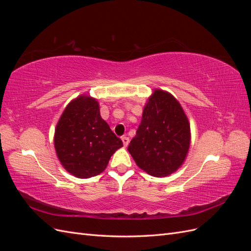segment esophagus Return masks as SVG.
Returning a JSON list of instances; mask_svg holds the SVG:
<instances>
[{"label":"esophagus","instance_id":"1","mask_svg":"<svg viewBox=\"0 0 251 251\" xmlns=\"http://www.w3.org/2000/svg\"><path fill=\"white\" fill-rule=\"evenodd\" d=\"M121 140H123V142H124V146H125V147H127V146H128V143H130V138L126 137V136H124V137L121 138Z\"/></svg>","mask_w":251,"mask_h":251}]
</instances>
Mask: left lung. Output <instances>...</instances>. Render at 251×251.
<instances>
[{
	"mask_svg": "<svg viewBox=\"0 0 251 251\" xmlns=\"http://www.w3.org/2000/svg\"><path fill=\"white\" fill-rule=\"evenodd\" d=\"M191 146V126L180 102L155 89L127 151L136 164L154 177H166L183 164Z\"/></svg>",
	"mask_w": 251,
	"mask_h": 251,
	"instance_id": "obj_1",
	"label": "left lung"
}]
</instances>
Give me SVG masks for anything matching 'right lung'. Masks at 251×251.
I'll return each instance as SVG.
<instances>
[{
  "label": "right lung",
  "mask_w": 251,
  "mask_h": 251,
  "mask_svg": "<svg viewBox=\"0 0 251 251\" xmlns=\"http://www.w3.org/2000/svg\"><path fill=\"white\" fill-rule=\"evenodd\" d=\"M123 146L101 118L100 103L90 95H79L68 103L55 127L58 160L68 173L80 179L102 173Z\"/></svg>",
  "instance_id": "add662e5"
}]
</instances>
